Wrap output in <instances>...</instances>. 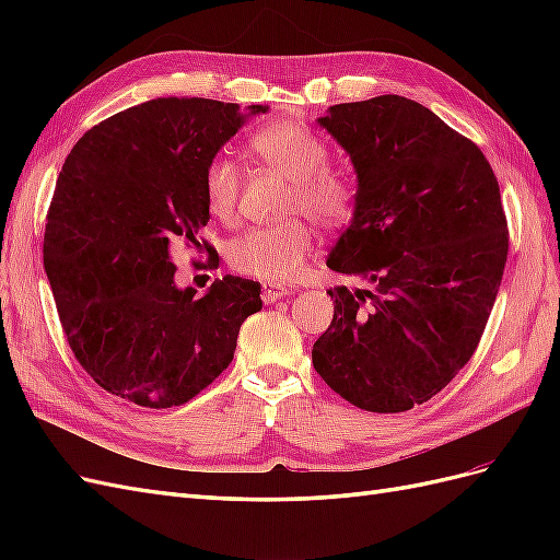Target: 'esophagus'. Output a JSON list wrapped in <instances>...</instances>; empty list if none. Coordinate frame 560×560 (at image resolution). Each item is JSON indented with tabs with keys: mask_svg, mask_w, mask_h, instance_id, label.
<instances>
[{
	"mask_svg": "<svg viewBox=\"0 0 560 560\" xmlns=\"http://www.w3.org/2000/svg\"><path fill=\"white\" fill-rule=\"evenodd\" d=\"M261 290H264V301L266 303H273V301H278V299H282V296H287L290 294V287H284V284H278V282H264L261 284Z\"/></svg>",
	"mask_w": 560,
	"mask_h": 560,
	"instance_id": "obj_1",
	"label": "esophagus"
}]
</instances>
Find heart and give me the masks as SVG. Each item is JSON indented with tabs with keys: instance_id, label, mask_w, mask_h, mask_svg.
<instances>
[{
	"instance_id": "obj_1",
	"label": "heart",
	"mask_w": 560,
	"mask_h": 560,
	"mask_svg": "<svg viewBox=\"0 0 560 560\" xmlns=\"http://www.w3.org/2000/svg\"><path fill=\"white\" fill-rule=\"evenodd\" d=\"M249 147L261 163L290 179L284 214L303 212L322 229H341L354 212V184L329 167V147L315 130L299 121H276L252 135ZM208 212L231 222L238 208L241 171L229 156H214L202 173ZM313 249V231L303 219L278 226L249 229L231 243L235 270L266 282H287L303 268Z\"/></svg>"
}]
</instances>
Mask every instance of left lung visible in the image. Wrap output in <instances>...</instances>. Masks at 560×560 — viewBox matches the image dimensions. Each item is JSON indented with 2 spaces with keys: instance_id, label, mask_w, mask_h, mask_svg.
I'll use <instances>...</instances> for the list:
<instances>
[{
  "instance_id": "1",
  "label": "left lung",
  "mask_w": 560,
  "mask_h": 560,
  "mask_svg": "<svg viewBox=\"0 0 560 560\" xmlns=\"http://www.w3.org/2000/svg\"><path fill=\"white\" fill-rule=\"evenodd\" d=\"M317 124L358 173L327 266L360 284L327 292L334 319L313 366L364 411H409L481 341L510 249L500 186L477 144L409 97L334 105Z\"/></svg>"
}]
</instances>
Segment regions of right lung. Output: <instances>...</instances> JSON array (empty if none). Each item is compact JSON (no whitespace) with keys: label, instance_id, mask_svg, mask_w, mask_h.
Wrapping results in <instances>:
<instances>
[{"label":"right lung","instance_id":"obj_1","mask_svg":"<svg viewBox=\"0 0 560 560\" xmlns=\"http://www.w3.org/2000/svg\"><path fill=\"white\" fill-rule=\"evenodd\" d=\"M247 114L206 97H159L118 112L74 144L46 214L44 268L77 362L107 393L171 409L231 364L261 287L224 276L179 290L171 249L200 247L202 173ZM217 264L212 247L202 243Z\"/></svg>","mask_w":560,"mask_h":560}]
</instances>
